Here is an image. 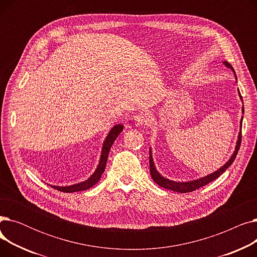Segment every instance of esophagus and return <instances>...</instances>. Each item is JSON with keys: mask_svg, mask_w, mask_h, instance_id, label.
Returning a JSON list of instances; mask_svg holds the SVG:
<instances>
[{"mask_svg": "<svg viewBox=\"0 0 257 257\" xmlns=\"http://www.w3.org/2000/svg\"><path fill=\"white\" fill-rule=\"evenodd\" d=\"M133 119L136 120V123L138 125H144L147 123L148 120V117H147V114L146 113H138L133 116Z\"/></svg>", "mask_w": 257, "mask_h": 257, "instance_id": "esophagus-1", "label": "esophagus"}]
</instances>
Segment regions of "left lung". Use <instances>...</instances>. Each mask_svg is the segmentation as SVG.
I'll return each mask as SVG.
<instances>
[{"instance_id": "obj_1", "label": "left lung", "mask_w": 257, "mask_h": 257, "mask_svg": "<svg viewBox=\"0 0 257 257\" xmlns=\"http://www.w3.org/2000/svg\"><path fill=\"white\" fill-rule=\"evenodd\" d=\"M224 64H225L227 67H229V69H231V70L233 71V73H234L233 67L231 66L230 63L227 62V61H224ZM234 74H235V73H234ZM235 78H236V76H235ZM238 94H239L240 99L242 100L239 91H238ZM241 111H242V113H244V105H242ZM241 123H242V116H241V120H240V129H239L240 131H239V134H238V140H237V142H236L235 150H234L232 156L230 157V159H229V160L227 161V163H226L222 168H220L218 171H215L214 173H212V174H210V175H207V176H205V177H202V178H200V179L193 180V181H188V182L172 181V180H170V179L165 178L164 176H161V175L157 172V170H156V168H155V166H154V161H153L152 154H151V149H150V152H149V153H150L149 163H150V174H151V176H152V179H153L159 186H161V187H165V188H167V190H171V191H173V192L182 193V194H183V193H190V192H193V191H195V190H198V188H200V187H202V186H204V185H206L207 183H209V182L215 180L218 177H220L221 175H222L229 167H230V166L232 165V163H233L235 157H236V154H237V152H238V150H239V146H240V143H241Z\"/></svg>"}]
</instances>
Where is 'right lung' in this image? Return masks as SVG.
Returning a JSON list of instances; mask_svg holds the SVG:
<instances>
[{
    "label": "right lung",
    "instance_id": "right-lung-1",
    "mask_svg": "<svg viewBox=\"0 0 257 257\" xmlns=\"http://www.w3.org/2000/svg\"><path fill=\"white\" fill-rule=\"evenodd\" d=\"M124 126L123 125H115L112 127V129L108 133V136L103 144V148H102V153H101V157H100V161H99V165L98 168L94 171V173L91 175V176L83 181V182H80L77 184H73L70 186H55V185H52L53 188H55L57 191L63 192V193H74V192H81V191H85L88 190V188L92 187L94 184H96L101 176L102 174L105 171L106 168V163H107V158H108V154H109L110 151V148L112 146V144L114 143V141L116 140L118 134L123 130Z\"/></svg>",
    "mask_w": 257,
    "mask_h": 257
}]
</instances>
